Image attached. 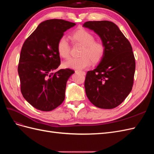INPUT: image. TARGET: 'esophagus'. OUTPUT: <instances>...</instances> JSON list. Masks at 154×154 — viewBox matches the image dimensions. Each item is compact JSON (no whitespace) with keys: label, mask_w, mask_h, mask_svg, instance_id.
Masks as SVG:
<instances>
[{"label":"esophagus","mask_w":154,"mask_h":154,"mask_svg":"<svg viewBox=\"0 0 154 154\" xmlns=\"http://www.w3.org/2000/svg\"><path fill=\"white\" fill-rule=\"evenodd\" d=\"M75 72H80L83 74V75H85V72L82 71H80V70H76V71H75Z\"/></svg>","instance_id":"obj_1"}]
</instances>
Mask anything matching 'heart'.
<instances>
[{
    "mask_svg": "<svg viewBox=\"0 0 154 154\" xmlns=\"http://www.w3.org/2000/svg\"><path fill=\"white\" fill-rule=\"evenodd\" d=\"M71 38L76 43L82 45L80 55L81 57L71 58L63 62L66 68L83 69L93 63H99L105 53V46L101 41H95L94 36L87 30L80 28L73 32ZM57 52L60 57L67 59L70 56V48L68 41L65 36H62L57 42Z\"/></svg>",
    "mask_w": 154,
    "mask_h": 154,
    "instance_id": "obj_1",
    "label": "heart"
}]
</instances>
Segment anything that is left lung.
<instances>
[{"label":"left lung","instance_id":"8db88e82","mask_svg":"<svg viewBox=\"0 0 154 154\" xmlns=\"http://www.w3.org/2000/svg\"><path fill=\"white\" fill-rule=\"evenodd\" d=\"M83 26L94 31L105 46L98 66L87 73L86 95L98 108L114 109L132 88L136 62L131 44L112 22L88 21Z\"/></svg>","mask_w":154,"mask_h":154}]
</instances>
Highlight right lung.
<instances>
[{
	"label": "right lung",
	"mask_w": 154,
	"mask_h": 154,
	"mask_svg": "<svg viewBox=\"0 0 154 154\" xmlns=\"http://www.w3.org/2000/svg\"><path fill=\"white\" fill-rule=\"evenodd\" d=\"M76 25L62 19L44 21L24 42L18 72L24 99L35 109L51 111L65 99L67 82L74 71L60 69L57 42L64 32Z\"/></svg>",
	"instance_id": "1"
}]
</instances>
